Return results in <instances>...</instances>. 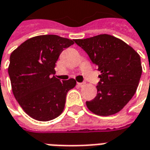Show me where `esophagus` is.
I'll return each instance as SVG.
<instances>
[{"mask_svg":"<svg viewBox=\"0 0 150 150\" xmlns=\"http://www.w3.org/2000/svg\"><path fill=\"white\" fill-rule=\"evenodd\" d=\"M77 84L79 86V87H83V86H84V83H77Z\"/></svg>","mask_w":150,"mask_h":150,"instance_id":"obj_1","label":"esophagus"}]
</instances>
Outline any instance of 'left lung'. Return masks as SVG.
Here are the masks:
<instances>
[{
  "mask_svg": "<svg viewBox=\"0 0 150 150\" xmlns=\"http://www.w3.org/2000/svg\"><path fill=\"white\" fill-rule=\"evenodd\" d=\"M74 41L100 72L97 96L86 102L88 108L98 116L119 112L137 91L142 73L140 55L127 43L109 34Z\"/></svg>",
  "mask_w": 150,
  "mask_h": 150,
  "instance_id": "obj_1",
  "label": "left lung"
}]
</instances>
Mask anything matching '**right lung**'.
Wrapping results in <instances>:
<instances>
[{
  "label": "right lung",
  "mask_w": 150,
  "mask_h": 150,
  "mask_svg": "<svg viewBox=\"0 0 150 150\" xmlns=\"http://www.w3.org/2000/svg\"><path fill=\"white\" fill-rule=\"evenodd\" d=\"M74 40L47 34L33 37L11 53L8 72L15 99L33 119L48 121L62 112L66 96L75 88L74 79L60 81L55 63Z\"/></svg>",
  "instance_id": "add662e5"
}]
</instances>
